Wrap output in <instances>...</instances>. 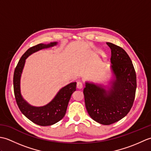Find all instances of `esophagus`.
Returning <instances> with one entry per match:
<instances>
[{"label":"esophagus","mask_w":151,"mask_h":151,"mask_svg":"<svg viewBox=\"0 0 151 151\" xmlns=\"http://www.w3.org/2000/svg\"><path fill=\"white\" fill-rule=\"evenodd\" d=\"M76 87H77L78 89H81L83 88V84L81 82L78 81V82H77V84H76Z\"/></svg>","instance_id":"obj_1"}]
</instances>
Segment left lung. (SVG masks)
<instances>
[{
  "mask_svg": "<svg viewBox=\"0 0 151 151\" xmlns=\"http://www.w3.org/2000/svg\"><path fill=\"white\" fill-rule=\"evenodd\" d=\"M111 49V76L106 84L86 81L84 89L86 110L97 123L109 125L121 120L133 105L136 75L132 61L125 50L106 43Z\"/></svg>",
  "mask_w": 151,
  "mask_h": 151,
  "instance_id": "8db88e82",
  "label": "left lung"
}]
</instances>
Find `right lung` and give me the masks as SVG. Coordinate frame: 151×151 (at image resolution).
Instances as JSON below:
<instances>
[{
    "mask_svg": "<svg viewBox=\"0 0 151 151\" xmlns=\"http://www.w3.org/2000/svg\"><path fill=\"white\" fill-rule=\"evenodd\" d=\"M58 42L40 43L30 48L22 56L16 67L14 75V88L16 102L22 114L35 124L40 126H50L64 117L71 95L76 91V82H71L58 91L49 103L41 106H35L22 97L21 91V78L27 58L40 50L56 46Z\"/></svg>",
    "mask_w": 151,
    "mask_h": 151,
    "instance_id": "add662e5",
    "label": "right lung"
}]
</instances>
